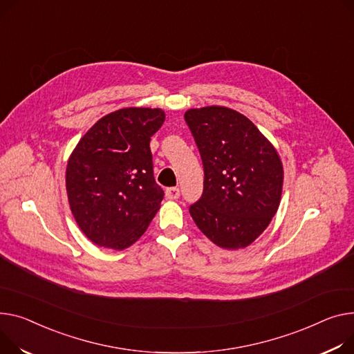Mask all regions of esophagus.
I'll return each mask as SVG.
<instances>
[{"label":"esophagus","mask_w":354,"mask_h":354,"mask_svg":"<svg viewBox=\"0 0 354 354\" xmlns=\"http://www.w3.org/2000/svg\"><path fill=\"white\" fill-rule=\"evenodd\" d=\"M179 195H180L179 187H168V189H167V198L168 199H172V201L178 199Z\"/></svg>","instance_id":"esophagus-1"}]
</instances>
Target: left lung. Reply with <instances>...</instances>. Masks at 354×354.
Returning a JSON list of instances; mask_svg holds the SVG:
<instances>
[{
  "label": "left lung",
  "instance_id": "8db88e82",
  "mask_svg": "<svg viewBox=\"0 0 354 354\" xmlns=\"http://www.w3.org/2000/svg\"><path fill=\"white\" fill-rule=\"evenodd\" d=\"M203 163V194L191 205L196 226L215 245L253 243L276 215L283 165L274 147L238 111L205 106L185 112Z\"/></svg>",
  "mask_w": 354,
  "mask_h": 354
}]
</instances>
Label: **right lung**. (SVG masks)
Returning a JSON list of instances; mask_svg holds the SVG:
<instances>
[{
    "label": "right lung",
    "instance_id": "right-lung-1",
    "mask_svg": "<svg viewBox=\"0 0 354 354\" xmlns=\"http://www.w3.org/2000/svg\"><path fill=\"white\" fill-rule=\"evenodd\" d=\"M163 121L159 108L118 109L102 116L71 153L68 202L91 242L122 250L148 229L163 199L149 148Z\"/></svg>",
    "mask_w": 354,
    "mask_h": 354
}]
</instances>
